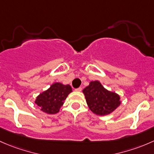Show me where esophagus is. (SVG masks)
Masks as SVG:
<instances>
[{
	"label": "esophagus",
	"mask_w": 154,
	"mask_h": 154,
	"mask_svg": "<svg viewBox=\"0 0 154 154\" xmlns=\"http://www.w3.org/2000/svg\"><path fill=\"white\" fill-rule=\"evenodd\" d=\"M82 88H76V89H75V91H77V92H81V91H82Z\"/></svg>",
	"instance_id": "34e87169"
}]
</instances>
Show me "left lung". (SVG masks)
<instances>
[{
  "label": "left lung",
  "instance_id": "8db88e82",
  "mask_svg": "<svg viewBox=\"0 0 154 154\" xmlns=\"http://www.w3.org/2000/svg\"><path fill=\"white\" fill-rule=\"evenodd\" d=\"M83 93L89 108L96 115L110 114L121 104L119 96L106 90L98 81L90 82Z\"/></svg>",
  "mask_w": 154,
  "mask_h": 154
}]
</instances>
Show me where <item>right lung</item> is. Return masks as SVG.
I'll return each mask as SVG.
<instances>
[{"label": "right lung", "mask_w": 154, "mask_h": 154, "mask_svg": "<svg viewBox=\"0 0 154 154\" xmlns=\"http://www.w3.org/2000/svg\"><path fill=\"white\" fill-rule=\"evenodd\" d=\"M71 92L72 88L70 85L55 83L48 90L41 93L35 102L41 107V110L43 112L55 114L59 111L60 107Z\"/></svg>", "instance_id": "right-lung-1"}]
</instances>
